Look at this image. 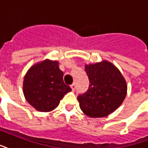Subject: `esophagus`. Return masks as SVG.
I'll use <instances>...</instances> for the list:
<instances>
[{"instance_id":"34e87169","label":"esophagus","mask_w":148,"mask_h":148,"mask_svg":"<svg viewBox=\"0 0 148 148\" xmlns=\"http://www.w3.org/2000/svg\"><path fill=\"white\" fill-rule=\"evenodd\" d=\"M71 89L73 90V91H74L75 88H76V84H75V83H73V84L71 85Z\"/></svg>"}]
</instances>
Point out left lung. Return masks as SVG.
Returning <instances> with one entry per match:
<instances>
[{
	"instance_id": "left-lung-1",
	"label": "left lung",
	"mask_w": 148,
	"mask_h": 148,
	"mask_svg": "<svg viewBox=\"0 0 148 148\" xmlns=\"http://www.w3.org/2000/svg\"><path fill=\"white\" fill-rule=\"evenodd\" d=\"M88 89L78 95L80 108L89 117H104L114 112L127 95V86L119 71L111 63L103 61L85 65Z\"/></svg>"
}]
</instances>
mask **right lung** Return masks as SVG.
<instances>
[{"label":"right lung","mask_w":148,"mask_h":148,"mask_svg":"<svg viewBox=\"0 0 148 148\" xmlns=\"http://www.w3.org/2000/svg\"><path fill=\"white\" fill-rule=\"evenodd\" d=\"M64 73L58 62L46 60L32 66L25 76L23 92L29 104L40 112L56 109L66 93L71 91L64 84Z\"/></svg>","instance_id":"add662e5"}]
</instances>
